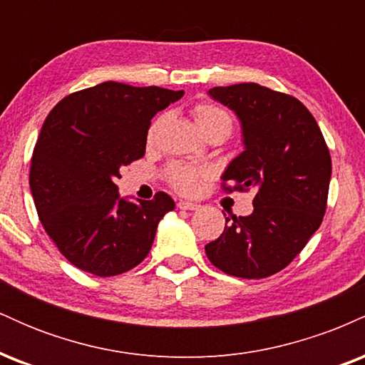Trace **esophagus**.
Wrapping results in <instances>:
<instances>
[{
    "mask_svg": "<svg viewBox=\"0 0 365 365\" xmlns=\"http://www.w3.org/2000/svg\"><path fill=\"white\" fill-rule=\"evenodd\" d=\"M178 207L180 209H187V211H197V209H199L200 206H199V204H195V202H187V200H180Z\"/></svg>",
    "mask_w": 365,
    "mask_h": 365,
    "instance_id": "1",
    "label": "esophagus"
}]
</instances>
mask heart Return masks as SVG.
Masks as SVG:
<instances>
[{
    "instance_id": "1",
    "label": "heart",
    "mask_w": 365,
    "mask_h": 365,
    "mask_svg": "<svg viewBox=\"0 0 365 365\" xmlns=\"http://www.w3.org/2000/svg\"><path fill=\"white\" fill-rule=\"evenodd\" d=\"M194 118L195 123L199 125L200 132L204 135H212V133H220V135L226 137L232 132V116L230 113L221 108L220 104L215 103H199L194 108ZM165 121V116H159V118L150 125L148 140L153 142L156 137L159 127ZM209 177V170L204 166H194V165H183V163H177V165H171L168 168V182L173 188H177L180 194L185 195H194L200 188L202 180Z\"/></svg>"
}]
</instances>
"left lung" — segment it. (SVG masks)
Segmentation results:
<instances>
[{
    "label": "left lung",
    "instance_id": "obj_1",
    "mask_svg": "<svg viewBox=\"0 0 365 365\" xmlns=\"http://www.w3.org/2000/svg\"><path fill=\"white\" fill-rule=\"evenodd\" d=\"M209 96L240 120L244 150L223 173L225 190L254 188V211L226 217L225 232L206 245L217 269L259 279L287 267L321 226L331 156L321 128L299 99L259 86L212 87Z\"/></svg>",
    "mask_w": 365,
    "mask_h": 365
}]
</instances>
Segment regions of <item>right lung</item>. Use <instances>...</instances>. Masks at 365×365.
<instances>
[{"label": "right lung", "instance_id": "add662e5", "mask_svg": "<svg viewBox=\"0 0 365 365\" xmlns=\"http://www.w3.org/2000/svg\"><path fill=\"white\" fill-rule=\"evenodd\" d=\"M182 96L110 81L66 96L44 120L29 183L46 233L75 267L106 278L149 254L173 199L158 192L132 202L115 182L145 154L153 116Z\"/></svg>", "mask_w": 365, "mask_h": 365}]
</instances>
